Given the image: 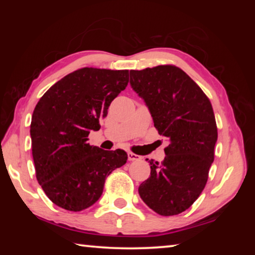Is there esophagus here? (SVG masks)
I'll list each match as a JSON object with an SVG mask.
<instances>
[{
	"instance_id": "obj_1",
	"label": "esophagus",
	"mask_w": 255,
	"mask_h": 255,
	"mask_svg": "<svg viewBox=\"0 0 255 255\" xmlns=\"http://www.w3.org/2000/svg\"><path fill=\"white\" fill-rule=\"evenodd\" d=\"M128 159L129 161H139L140 159V156L139 155H136V154H133V153H128Z\"/></svg>"
}]
</instances>
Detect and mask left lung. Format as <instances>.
<instances>
[{
    "mask_svg": "<svg viewBox=\"0 0 255 255\" xmlns=\"http://www.w3.org/2000/svg\"><path fill=\"white\" fill-rule=\"evenodd\" d=\"M130 85L144 99L159 135L170 139L163 162L148 161L150 176L138 192L158 215L181 214L200 196L214 162L213 107L199 85L174 65L132 70Z\"/></svg>",
    "mask_w": 255,
    "mask_h": 255,
    "instance_id": "8db88e82",
    "label": "left lung"
}]
</instances>
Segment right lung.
<instances>
[{
  "instance_id": "obj_1",
  "label": "right lung",
  "mask_w": 255,
  "mask_h": 255,
  "mask_svg": "<svg viewBox=\"0 0 255 255\" xmlns=\"http://www.w3.org/2000/svg\"><path fill=\"white\" fill-rule=\"evenodd\" d=\"M128 70L83 67L51 86L34 108L30 136L36 176L60 208L81 211L99 200L107 176L127 162L123 149L91 146L112 100L126 89Z\"/></svg>"
}]
</instances>
